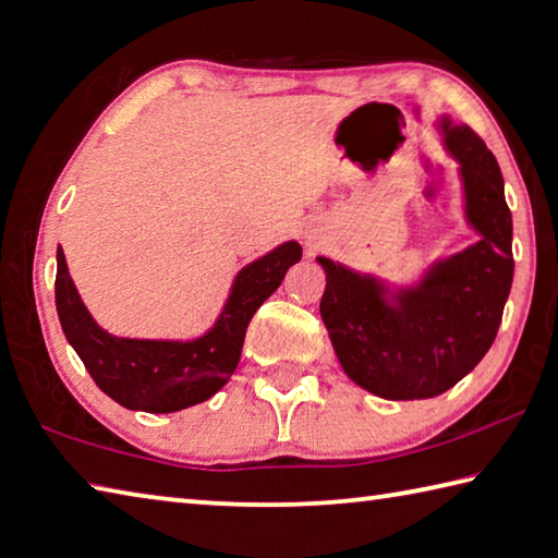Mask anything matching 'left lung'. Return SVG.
Instances as JSON below:
<instances>
[{
  "mask_svg": "<svg viewBox=\"0 0 558 558\" xmlns=\"http://www.w3.org/2000/svg\"><path fill=\"white\" fill-rule=\"evenodd\" d=\"M442 133L478 243L435 262L393 301L384 281L318 257L320 315L335 354L354 384L388 401L435 398L459 384L496 340L512 287V216L496 157L464 123L445 119Z\"/></svg>",
  "mask_w": 558,
  "mask_h": 558,
  "instance_id": "1",
  "label": "left lung"
}]
</instances>
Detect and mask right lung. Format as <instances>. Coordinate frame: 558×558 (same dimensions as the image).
Returning a JSON list of instances; mask_svg holds the SVG:
<instances>
[{"mask_svg":"<svg viewBox=\"0 0 558 558\" xmlns=\"http://www.w3.org/2000/svg\"><path fill=\"white\" fill-rule=\"evenodd\" d=\"M299 259L301 245L289 240L252 262L235 277L214 328L198 340L172 342L113 338L101 330L84 308L65 255L58 247V318L94 384L116 403L145 413H174L208 401L226 386L240 362L252 315L279 289L287 269Z\"/></svg>","mask_w":558,"mask_h":558,"instance_id":"right-lung-1","label":"right lung"}]
</instances>
